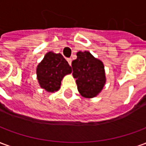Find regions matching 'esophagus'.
<instances>
[{"mask_svg":"<svg viewBox=\"0 0 146 146\" xmlns=\"http://www.w3.org/2000/svg\"><path fill=\"white\" fill-rule=\"evenodd\" d=\"M67 62H69L70 66H71V64H72V58H67Z\"/></svg>","mask_w":146,"mask_h":146,"instance_id":"1","label":"esophagus"}]
</instances>
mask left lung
<instances>
[{"instance_id": "1", "label": "left lung", "mask_w": 146, "mask_h": 146, "mask_svg": "<svg viewBox=\"0 0 146 146\" xmlns=\"http://www.w3.org/2000/svg\"><path fill=\"white\" fill-rule=\"evenodd\" d=\"M76 56L72 62V69L78 92L84 98H94L106 84L104 65L89 51H78Z\"/></svg>"}]
</instances>
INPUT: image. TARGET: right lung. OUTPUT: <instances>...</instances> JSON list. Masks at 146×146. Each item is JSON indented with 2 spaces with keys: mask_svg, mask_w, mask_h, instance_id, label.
<instances>
[{
  "mask_svg": "<svg viewBox=\"0 0 146 146\" xmlns=\"http://www.w3.org/2000/svg\"><path fill=\"white\" fill-rule=\"evenodd\" d=\"M72 69L63 56L49 51L36 68V76L42 88L48 92H54L60 88L64 76L70 74Z\"/></svg>",
  "mask_w": 146,
  "mask_h": 146,
  "instance_id": "add662e5",
  "label": "right lung"
}]
</instances>
